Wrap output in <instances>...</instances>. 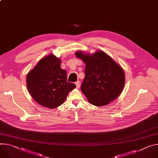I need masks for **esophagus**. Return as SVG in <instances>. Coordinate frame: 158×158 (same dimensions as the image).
<instances>
[{"mask_svg": "<svg viewBox=\"0 0 158 158\" xmlns=\"http://www.w3.org/2000/svg\"><path fill=\"white\" fill-rule=\"evenodd\" d=\"M76 85L77 88H80V82L79 81H77L76 82Z\"/></svg>", "mask_w": 158, "mask_h": 158, "instance_id": "34e87169", "label": "esophagus"}]
</instances>
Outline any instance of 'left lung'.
<instances>
[{
	"mask_svg": "<svg viewBox=\"0 0 158 158\" xmlns=\"http://www.w3.org/2000/svg\"><path fill=\"white\" fill-rule=\"evenodd\" d=\"M75 54L85 64L81 89L89 103L105 106L121 94L125 81L124 71L108 55L103 51L93 55L81 51Z\"/></svg>",
	"mask_w": 158,
	"mask_h": 158,
	"instance_id": "1",
	"label": "left lung"
}]
</instances>
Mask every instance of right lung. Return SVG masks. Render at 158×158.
<instances>
[{"instance_id":"obj_1","label":"right lung","mask_w":158,"mask_h":158,"mask_svg":"<svg viewBox=\"0 0 158 158\" xmlns=\"http://www.w3.org/2000/svg\"><path fill=\"white\" fill-rule=\"evenodd\" d=\"M53 54L42 58L26 77L28 91L40 105L53 109L62 105L76 85L67 81V71Z\"/></svg>"}]
</instances>
